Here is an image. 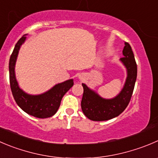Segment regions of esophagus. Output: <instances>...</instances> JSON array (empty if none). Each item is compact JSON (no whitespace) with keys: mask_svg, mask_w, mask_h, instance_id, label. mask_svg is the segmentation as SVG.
<instances>
[{"mask_svg":"<svg viewBox=\"0 0 158 158\" xmlns=\"http://www.w3.org/2000/svg\"><path fill=\"white\" fill-rule=\"evenodd\" d=\"M79 78H80L81 79H83V77H82V76H79Z\"/></svg>","mask_w":158,"mask_h":158,"instance_id":"obj_1","label":"esophagus"}]
</instances>
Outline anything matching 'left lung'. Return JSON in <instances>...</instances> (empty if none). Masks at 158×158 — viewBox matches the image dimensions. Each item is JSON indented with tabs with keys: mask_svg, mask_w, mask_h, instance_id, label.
<instances>
[{
	"mask_svg": "<svg viewBox=\"0 0 158 158\" xmlns=\"http://www.w3.org/2000/svg\"><path fill=\"white\" fill-rule=\"evenodd\" d=\"M123 57L120 59L127 69V79L120 93L112 99H104L85 84L83 87L81 107L85 116L93 121H104L118 116L131 101L137 75V67L132 48L125 42Z\"/></svg>",
	"mask_w": 158,
	"mask_h": 158,
	"instance_id": "8db88e82",
	"label": "left lung"
}]
</instances>
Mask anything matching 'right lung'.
<instances>
[{"mask_svg": "<svg viewBox=\"0 0 158 158\" xmlns=\"http://www.w3.org/2000/svg\"><path fill=\"white\" fill-rule=\"evenodd\" d=\"M25 40V35L18 40L9 61V78L12 94L17 104L27 114L42 119L51 117L59 110L64 95L74 84L73 79L56 84L49 90L39 95L27 94L23 91L16 79L15 68L20 48Z\"/></svg>", "mask_w": 158, "mask_h": 158, "instance_id": "add662e5", "label": "right lung"}]
</instances>
